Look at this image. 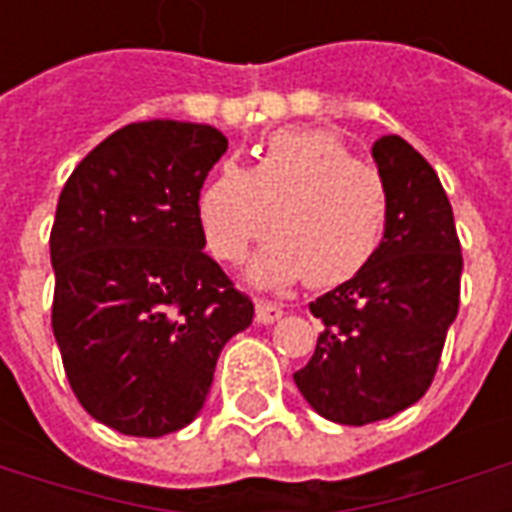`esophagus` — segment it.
Listing matches in <instances>:
<instances>
[{
    "mask_svg": "<svg viewBox=\"0 0 512 512\" xmlns=\"http://www.w3.org/2000/svg\"><path fill=\"white\" fill-rule=\"evenodd\" d=\"M255 318H257V323H274L277 318H282V304H277V301L257 299Z\"/></svg>",
    "mask_w": 512,
    "mask_h": 512,
    "instance_id": "esophagus-1",
    "label": "esophagus"
}]
</instances>
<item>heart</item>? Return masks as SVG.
Listing matches in <instances>:
<instances>
[{
  "label": "heart",
  "mask_w": 512,
  "mask_h": 512,
  "mask_svg": "<svg viewBox=\"0 0 512 512\" xmlns=\"http://www.w3.org/2000/svg\"><path fill=\"white\" fill-rule=\"evenodd\" d=\"M205 244L241 263L268 227L274 238L252 274L263 285L307 277L334 288L373 260L389 222L381 175L326 131L285 128L268 136L252 169L224 161L197 202Z\"/></svg>",
  "instance_id": "heart-1"
}]
</instances>
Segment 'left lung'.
<instances>
[{
    "label": "left lung",
    "mask_w": 512,
    "mask_h": 512,
    "mask_svg": "<svg viewBox=\"0 0 512 512\" xmlns=\"http://www.w3.org/2000/svg\"><path fill=\"white\" fill-rule=\"evenodd\" d=\"M389 222L373 260L310 304L323 332L293 373L304 400L340 425L414 406L433 384L461 304V241L439 175L406 139L373 145Z\"/></svg>",
    "instance_id": "8db88e82"
}]
</instances>
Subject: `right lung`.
<instances>
[{
	"label": "right lung",
	"mask_w": 512,
	"mask_h": 512,
	"mask_svg": "<svg viewBox=\"0 0 512 512\" xmlns=\"http://www.w3.org/2000/svg\"><path fill=\"white\" fill-rule=\"evenodd\" d=\"M222 131L147 120L106 136L73 169L51 227V329L84 411L156 439L200 414L216 359L255 318L202 252L197 202Z\"/></svg>",
	"instance_id": "obj_1"
}]
</instances>
